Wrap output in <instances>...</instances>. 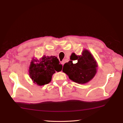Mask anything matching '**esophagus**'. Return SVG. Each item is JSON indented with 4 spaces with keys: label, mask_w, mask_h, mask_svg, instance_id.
Segmentation results:
<instances>
[{
    "label": "esophagus",
    "mask_w": 123,
    "mask_h": 123,
    "mask_svg": "<svg viewBox=\"0 0 123 123\" xmlns=\"http://www.w3.org/2000/svg\"><path fill=\"white\" fill-rule=\"evenodd\" d=\"M61 64H62V65H63L64 64V63H65V60H62V61H61Z\"/></svg>",
    "instance_id": "1"
}]
</instances>
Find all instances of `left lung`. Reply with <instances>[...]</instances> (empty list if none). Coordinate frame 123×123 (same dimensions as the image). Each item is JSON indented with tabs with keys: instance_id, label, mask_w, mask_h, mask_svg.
<instances>
[{
	"instance_id": "1",
	"label": "left lung",
	"mask_w": 123,
	"mask_h": 123,
	"mask_svg": "<svg viewBox=\"0 0 123 123\" xmlns=\"http://www.w3.org/2000/svg\"><path fill=\"white\" fill-rule=\"evenodd\" d=\"M71 57L72 61L65 63L62 70L69 79L80 84L86 83L92 79L96 74L98 66L90 52L85 49L81 55H76L74 53L73 57ZM74 60L78 61L76 64L73 63Z\"/></svg>"
}]
</instances>
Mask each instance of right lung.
I'll return each instance as SVG.
<instances>
[{
  "label": "right lung",
  "instance_id": "add662e5",
  "mask_svg": "<svg viewBox=\"0 0 123 123\" xmlns=\"http://www.w3.org/2000/svg\"><path fill=\"white\" fill-rule=\"evenodd\" d=\"M62 64L55 56L44 55L40 60L33 58L29 68V74L34 83L43 86L51 82L55 71H61Z\"/></svg>",
  "mask_w": 123,
  "mask_h": 123
}]
</instances>
